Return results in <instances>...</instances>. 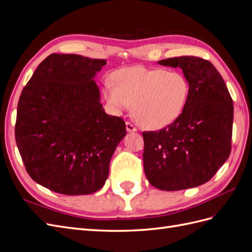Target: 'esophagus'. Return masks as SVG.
I'll list each match as a JSON object with an SVG mask.
<instances>
[{
	"label": "esophagus",
	"instance_id": "1",
	"mask_svg": "<svg viewBox=\"0 0 252 252\" xmlns=\"http://www.w3.org/2000/svg\"><path fill=\"white\" fill-rule=\"evenodd\" d=\"M126 129L128 132H135L136 130H138V128H136L131 122H126Z\"/></svg>",
	"mask_w": 252,
	"mask_h": 252
}]
</instances>
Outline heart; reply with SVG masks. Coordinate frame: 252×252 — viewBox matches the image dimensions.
I'll list each match as a JSON object with an SVG mask.
<instances>
[{
  "instance_id": "heart-1",
  "label": "heart",
  "mask_w": 252,
  "mask_h": 252,
  "mask_svg": "<svg viewBox=\"0 0 252 252\" xmlns=\"http://www.w3.org/2000/svg\"><path fill=\"white\" fill-rule=\"evenodd\" d=\"M104 84L105 96L111 108L121 112L133 104V116L150 129L170 125L184 110L189 82L184 74L162 68L127 67L112 74Z\"/></svg>"
}]
</instances>
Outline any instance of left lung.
I'll list each match as a JSON object with an SVG mask.
<instances>
[{
  "mask_svg": "<svg viewBox=\"0 0 252 252\" xmlns=\"http://www.w3.org/2000/svg\"><path fill=\"white\" fill-rule=\"evenodd\" d=\"M158 64L180 67L189 82L184 110L158 131H144V171L152 186L175 191L200 186L217 173L231 151L233 102L209 61L178 57Z\"/></svg>",
  "mask_w": 252,
  "mask_h": 252,
  "instance_id": "obj_1",
  "label": "left lung"
}]
</instances>
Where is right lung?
<instances>
[{"instance_id":"add662e5","label":"right lung","mask_w":252,"mask_h":252,"mask_svg":"<svg viewBox=\"0 0 252 252\" xmlns=\"http://www.w3.org/2000/svg\"><path fill=\"white\" fill-rule=\"evenodd\" d=\"M105 60L52 53L37 66L18 103L16 142L33 181L66 195L100 190L118 144L120 117L106 114L94 75Z\"/></svg>"}]
</instances>
